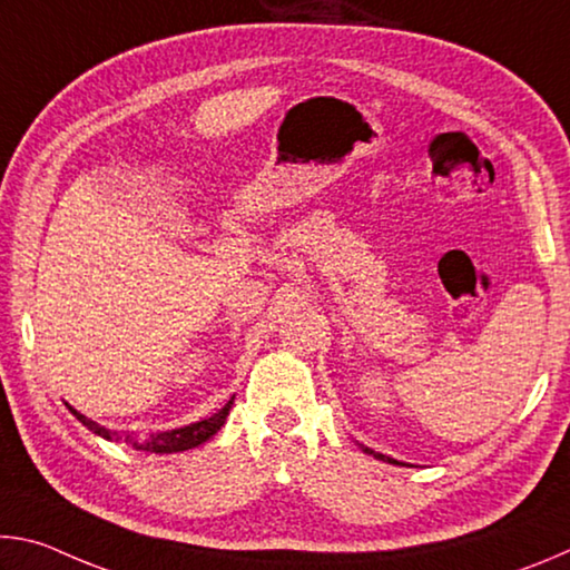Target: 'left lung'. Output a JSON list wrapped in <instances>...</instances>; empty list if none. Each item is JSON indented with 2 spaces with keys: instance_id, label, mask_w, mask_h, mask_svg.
<instances>
[{
  "instance_id": "8db88e82",
  "label": "left lung",
  "mask_w": 570,
  "mask_h": 570,
  "mask_svg": "<svg viewBox=\"0 0 570 570\" xmlns=\"http://www.w3.org/2000/svg\"><path fill=\"white\" fill-rule=\"evenodd\" d=\"M370 452V455H374L377 460H387V462H397V460H392V458H384V455H380V452H372V450H366Z\"/></svg>"
}]
</instances>
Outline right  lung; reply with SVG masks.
<instances>
[{"mask_svg": "<svg viewBox=\"0 0 570 570\" xmlns=\"http://www.w3.org/2000/svg\"><path fill=\"white\" fill-rule=\"evenodd\" d=\"M230 404H234V400H228L226 407L218 410V412L214 414V417L200 420V422H193V424H188V428H180V430L160 432V435H153V438H148V440H135V438H130V435H125L122 430H108V428H102V424L92 422L90 417H85V414L75 412L72 407H70V412L75 414L77 420H80V422L85 424V428L92 430L95 435H100V438H105V440H112V442H130L132 448L146 450V452H183V450H190V448L200 445V442H206L208 438H214L216 432L220 430V424L226 422V414H228V410H230Z\"/></svg>", "mask_w": 570, "mask_h": 570, "instance_id": "add662e5", "label": "right lung"}]
</instances>
